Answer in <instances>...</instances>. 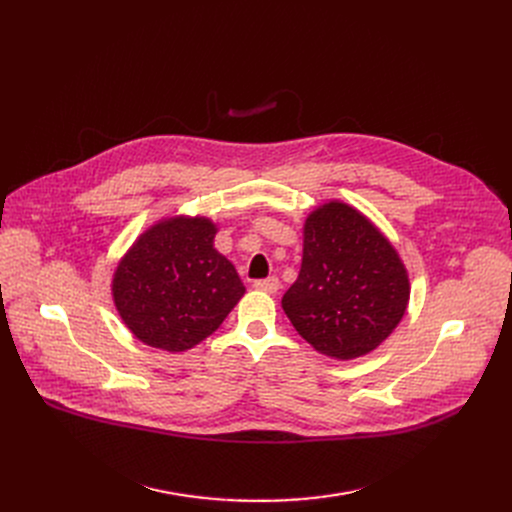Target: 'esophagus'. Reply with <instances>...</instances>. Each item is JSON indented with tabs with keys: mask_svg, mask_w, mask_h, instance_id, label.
I'll return each instance as SVG.
<instances>
[{
	"mask_svg": "<svg viewBox=\"0 0 512 512\" xmlns=\"http://www.w3.org/2000/svg\"><path fill=\"white\" fill-rule=\"evenodd\" d=\"M257 290H263V292H270V294H274V292H278L280 290V280L278 278H265V280H255V284H253Z\"/></svg>",
	"mask_w": 512,
	"mask_h": 512,
	"instance_id": "esophagus-1",
	"label": "esophagus"
}]
</instances>
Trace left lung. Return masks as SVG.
Segmentation results:
<instances>
[{"mask_svg":"<svg viewBox=\"0 0 512 512\" xmlns=\"http://www.w3.org/2000/svg\"><path fill=\"white\" fill-rule=\"evenodd\" d=\"M409 294L405 263L361 211L330 201L309 213L282 309L315 351L340 361L371 353L400 324Z\"/></svg>","mask_w":512,"mask_h":512,"instance_id":"1","label":"left lung"}]
</instances>
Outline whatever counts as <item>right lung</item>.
<instances>
[{
    "mask_svg": "<svg viewBox=\"0 0 512 512\" xmlns=\"http://www.w3.org/2000/svg\"><path fill=\"white\" fill-rule=\"evenodd\" d=\"M207 218H168L139 236L116 267L112 294L141 342L182 353L211 336L245 294L234 265L213 249Z\"/></svg>",
    "mask_w": 512,
    "mask_h": 512,
    "instance_id": "obj_1",
    "label": "right lung"
}]
</instances>
